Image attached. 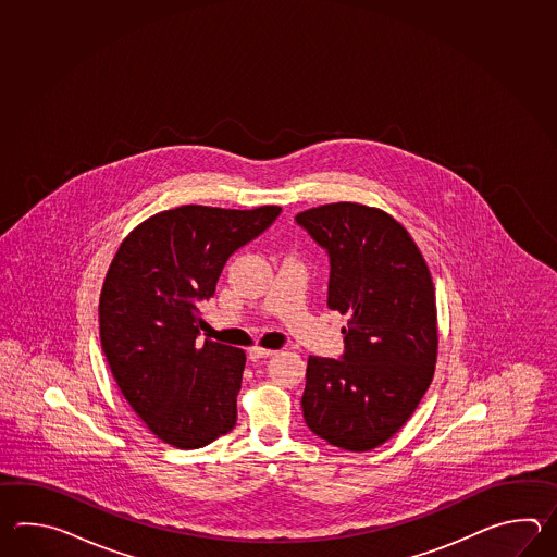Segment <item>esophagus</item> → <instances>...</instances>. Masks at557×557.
Listing matches in <instances>:
<instances>
[{"label": "esophagus", "mask_w": 557, "mask_h": 557, "mask_svg": "<svg viewBox=\"0 0 557 557\" xmlns=\"http://www.w3.org/2000/svg\"><path fill=\"white\" fill-rule=\"evenodd\" d=\"M274 350L271 348H262V346H252L249 350V358L252 362H257V360H261V358H269V356H273Z\"/></svg>", "instance_id": "esophagus-1"}]
</instances>
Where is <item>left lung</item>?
<instances>
[{
  "label": "left lung",
  "mask_w": 557,
  "mask_h": 557,
  "mask_svg": "<svg viewBox=\"0 0 557 557\" xmlns=\"http://www.w3.org/2000/svg\"><path fill=\"white\" fill-rule=\"evenodd\" d=\"M331 259L329 308L348 314L344 356H310L302 414L332 446L368 451L391 440L434 379L436 293L414 238L392 214L331 202L295 216Z\"/></svg>",
  "instance_id": "8db88e82"
}]
</instances>
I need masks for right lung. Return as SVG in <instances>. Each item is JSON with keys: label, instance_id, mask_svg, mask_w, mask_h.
Masks as SVG:
<instances>
[{"label": "right lung", "instance_id": "add662e5", "mask_svg": "<svg viewBox=\"0 0 557 557\" xmlns=\"http://www.w3.org/2000/svg\"><path fill=\"white\" fill-rule=\"evenodd\" d=\"M281 207L183 205L153 214L119 245L99 298V334L113 379L145 426L195 450L237 424L243 348L197 344L199 305L228 257L273 225Z\"/></svg>", "mask_w": 557, "mask_h": 557}]
</instances>
